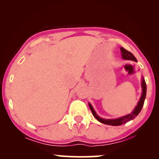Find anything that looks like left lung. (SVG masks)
I'll use <instances>...</instances> for the list:
<instances>
[{
    "label": "left lung",
    "instance_id": "obj_1",
    "mask_svg": "<svg viewBox=\"0 0 159 159\" xmlns=\"http://www.w3.org/2000/svg\"><path fill=\"white\" fill-rule=\"evenodd\" d=\"M121 56H122V58L125 60H131V61H137L136 58L133 56V54L130 53L129 51H127V50L124 48H121ZM142 95H141V97L140 98V101H138V104L135 106V108H134L133 111H132L131 114L126 115V116L119 117V118L117 119H102L99 116H98L96 112L95 111L94 108H93V106H91L90 103H89V106H90V108L92 111V114L95 119H97L98 121H99L100 122L105 124V125H112V126H119L123 124H125L129 121L130 120H132L139 114V113L140 112L141 109H142L143 104H144V101L145 99V96H146V84H145V80L143 78L142 80Z\"/></svg>",
    "mask_w": 159,
    "mask_h": 159
}]
</instances>
